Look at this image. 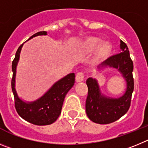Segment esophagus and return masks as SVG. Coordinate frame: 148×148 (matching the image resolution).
Here are the masks:
<instances>
[{"mask_svg": "<svg viewBox=\"0 0 148 148\" xmlns=\"http://www.w3.org/2000/svg\"><path fill=\"white\" fill-rule=\"evenodd\" d=\"M84 79V74L83 73L79 72L76 74V81L77 82H80L82 81H83Z\"/></svg>", "mask_w": 148, "mask_h": 148, "instance_id": "34e87169", "label": "esophagus"}]
</instances>
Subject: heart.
<instances>
[{
    "label": "heart",
    "mask_w": 148,
    "mask_h": 148,
    "mask_svg": "<svg viewBox=\"0 0 148 148\" xmlns=\"http://www.w3.org/2000/svg\"><path fill=\"white\" fill-rule=\"evenodd\" d=\"M101 41L99 38L95 37H90L86 41V46L89 51H94L96 49V58L97 59L106 58L111 50V46L108 42H101Z\"/></svg>",
    "instance_id": "obj_1"
}]
</instances>
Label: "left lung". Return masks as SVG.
<instances>
[{
	"instance_id": "obj_1",
	"label": "left lung",
	"mask_w": 148,
	"mask_h": 148,
	"mask_svg": "<svg viewBox=\"0 0 148 148\" xmlns=\"http://www.w3.org/2000/svg\"><path fill=\"white\" fill-rule=\"evenodd\" d=\"M113 69L121 74L126 82V88L122 96L110 97L101 91L96 78L89 77L86 80L88 93L86 102L88 117L92 122L105 125L114 122L127 113L130 105L131 96L134 91L133 62L127 45L120 40L119 54L112 56L102 62L97 67L99 71Z\"/></svg>"
}]
</instances>
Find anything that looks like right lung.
<instances>
[{"label": "right lung", "mask_w": 148, "mask_h": 148, "mask_svg": "<svg viewBox=\"0 0 148 148\" xmlns=\"http://www.w3.org/2000/svg\"><path fill=\"white\" fill-rule=\"evenodd\" d=\"M46 32H39L33 34L29 40L37 36L46 35ZM23 43L18 48L15 58L12 62L13 77L12 79V90L14 97V105L18 114L24 120L36 125H48L55 122L60 115L62 104L66 95L73 87L75 82V74L71 73L53 84L51 87L40 98L28 102L18 96L15 88V78L17 66L20 60L21 49Z\"/></svg>", "instance_id": "obj_1"}]
</instances>
